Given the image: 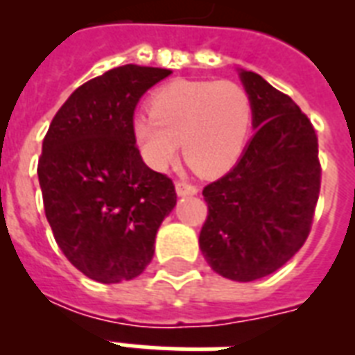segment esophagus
Returning a JSON list of instances; mask_svg holds the SVG:
<instances>
[{
  "mask_svg": "<svg viewBox=\"0 0 355 355\" xmlns=\"http://www.w3.org/2000/svg\"><path fill=\"white\" fill-rule=\"evenodd\" d=\"M177 193L180 195V197H184V195H195L197 191H199V188L197 186H193V184L189 182H177Z\"/></svg>",
  "mask_w": 355,
  "mask_h": 355,
  "instance_id": "1",
  "label": "esophagus"
}]
</instances>
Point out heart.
I'll return each instance as SVG.
<instances>
[{
  "label": "heart",
  "instance_id": "heart-1",
  "mask_svg": "<svg viewBox=\"0 0 355 355\" xmlns=\"http://www.w3.org/2000/svg\"><path fill=\"white\" fill-rule=\"evenodd\" d=\"M252 125V101L232 80H173L150 97V110L132 118V136L149 167L162 171L182 141L186 160L205 177L239 160Z\"/></svg>",
  "mask_w": 355,
  "mask_h": 355
}]
</instances>
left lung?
<instances>
[{
    "label": "left lung",
    "instance_id": "8db88e82",
    "mask_svg": "<svg viewBox=\"0 0 355 355\" xmlns=\"http://www.w3.org/2000/svg\"><path fill=\"white\" fill-rule=\"evenodd\" d=\"M256 134L230 171L202 189L208 217L199 247L228 280L278 270L311 230L320 191L317 134L291 97L254 71H239Z\"/></svg>",
    "mask_w": 355,
    "mask_h": 355
}]
</instances>
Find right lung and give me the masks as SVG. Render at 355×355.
<instances>
[{
  "mask_svg": "<svg viewBox=\"0 0 355 355\" xmlns=\"http://www.w3.org/2000/svg\"><path fill=\"white\" fill-rule=\"evenodd\" d=\"M171 69L127 64L88 80L55 114L38 160L44 210L69 263L101 284L132 280L155 254L175 184L141 160L136 105Z\"/></svg>",
  "mask_w": 355,
  "mask_h": 355,
  "instance_id": "obj_1",
  "label": "right lung"
}]
</instances>
